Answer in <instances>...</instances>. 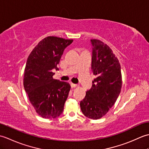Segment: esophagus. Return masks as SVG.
<instances>
[{
    "instance_id": "obj_1",
    "label": "esophagus",
    "mask_w": 149,
    "mask_h": 149,
    "mask_svg": "<svg viewBox=\"0 0 149 149\" xmlns=\"http://www.w3.org/2000/svg\"><path fill=\"white\" fill-rule=\"evenodd\" d=\"M70 86H71V88H74L77 87V84H74V83H70Z\"/></svg>"
}]
</instances>
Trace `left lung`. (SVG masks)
<instances>
[{"instance_id":"8db88e82","label":"left lung","mask_w":149,"mask_h":149,"mask_svg":"<svg viewBox=\"0 0 149 149\" xmlns=\"http://www.w3.org/2000/svg\"><path fill=\"white\" fill-rule=\"evenodd\" d=\"M91 70L97 77L80 106L85 116L97 120L105 115L115 103L122 79L119 61L110 47L99 40H91Z\"/></svg>"}]
</instances>
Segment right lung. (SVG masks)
I'll return each instance as SVG.
<instances>
[{
	"instance_id": "right-lung-1",
	"label": "right lung",
	"mask_w": 149,
	"mask_h": 149,
	"mask_svg": "<svg viewBox=\"0 0 149 149\" xmlns=\"http://www.w3.org/2000/svg\"><path fill=\"white\" fill-rule=\"evenodd\" d=\"M73 40L48 36L34 47L24 70V86L36 113L43 118H55L63 113L70 85L54 79L53 69L58 70L64 50Z\"/></svg>"
}]
</instances>
